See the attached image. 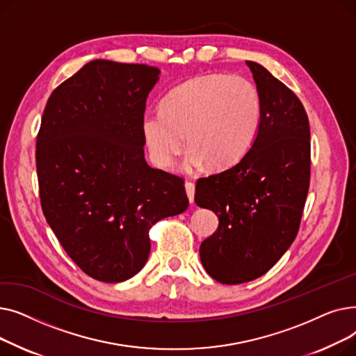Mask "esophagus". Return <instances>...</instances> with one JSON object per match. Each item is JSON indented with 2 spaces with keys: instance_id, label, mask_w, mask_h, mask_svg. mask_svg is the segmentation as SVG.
Masks as SVG:
<instances>
[{
  "instance_id": "obj_1",
  "label": "esophagus",
  "mask_w": 356,
  "mask_h": 356,
  "mask_svg": "<svg viewBox=\"0 0 356 356\" xmlns=\"http://www.w3.org/2000/svg\"><path fill=\"white\" fill-rule=\"evenodd\" d=\"M184 188H186V193H188L189 202L193 203V202H195V183L186 181V183H184Z\"/></svg>"
}]
</instances>
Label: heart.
I'll return each instance as SVG.
<instances>
[{
    "mask_svg": "<svg viewBox=\"0 0 356 356\" xmlns=\"http://www.w3.org/2000/svg\"><path fill=\"white\" fill-rule=\"evenodd\" d=\"M263 120V101L257 85L242 74L207 73L186 79L167 92L161 111L145 112L141 131L149 156L170 167L183 148L191 147L186 170L208 163L227 168L252 147Z\"/></svg>",
    "mask_w": 356,
    "mask_h": 356,
    "instance_id": "1",
    "label": "heart"
}]
</instances>
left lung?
<instances>
[{
	"label": "left lung",
	"instance_id": "obj_1",
	"mask_svg": "<svg viewBox=\"0 0 356 356\" xmlns=\"http://www.w3.org/2000/svg\"><path fill=\"white\" fill-rule=\"evenodd\" d=\"M263 101L258 136L235 165L196 183L195 202L219 225L200 245L207 273L223 284L266 274L298 232L310 184V127L303 104L283 82L247 62Z\"/></svg>",
	"mask_w": 356,
	"mask_h": 356
}]
</instances>
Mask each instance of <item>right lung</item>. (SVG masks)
Listing matches in <instances>:
<instances>
[{"label": "right lung", "mask_w": 356, "mask_h": 356, "mask_svg": "<svg viewBox=\"0 0 356 356\" xmlns=\"http://www.w3.org/2000/svg\"><path fill=\"white\" fill-rule=\"evenodd\" d=\"M160 70L92 60L56 88L35 143L42 209L63 250L104 283L136 275L156 222L189 207L184 180L144 159L141 120Z\"/></svg>", "instance_id": "obj_1"}]
</instances>
